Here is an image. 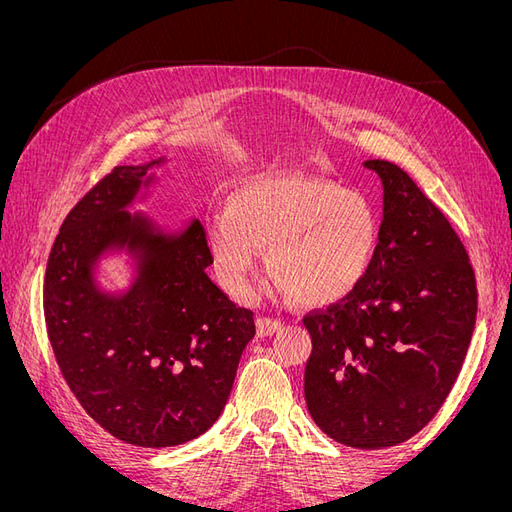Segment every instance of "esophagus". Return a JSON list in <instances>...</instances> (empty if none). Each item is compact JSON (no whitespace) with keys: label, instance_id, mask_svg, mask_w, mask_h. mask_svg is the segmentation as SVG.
Masks as SVG:
<instances>
[{"label":"esophagus","instance_id":"obj_1","mask_svg":"<svg viewBox=\"0 0 512 512\" xmlns=\"http://www.w3.org/2000/svg\"><path fill=\"white\" fill-rule=\"evenodd\" d=\"M282 327H284L282 320H277V318H269V316L256 318V333H258V337L273 335V333L280 331Z\"/></svg>","mask_w":512,"mask_h":512}]
</instances>
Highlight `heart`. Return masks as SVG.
I'll list each match as a JSON object with an SVG mask.
<instances>
[{
    "label": "heart",
    "mask_w": 512,
    "mask_h": 512,
    "mask_svg": "<svg viewBox=\"0 0 512 512\" xmlns=\"http://www.w3.org/2000/svg\"><path fill=\"white\" fill-rule=\"evenodd\" d=\"M378 241L380 218L363 194L303 173L241 179L226 211L205 220L213 271L235 299L250 297L267 247L277 290L312 307L342 301L365 280Z\"/></svg>",
    "instance_id": "heart-1"
}]
</instances>
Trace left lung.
<instances>
[{
	"instance_id": "1",
	"label": "left lung",
	"mask_w": 512,
	"mask_h": 512,
	"mask_svg": "<svg viewBox=\"0 0 512 512\" xmlns=\"http://www.w3.org/2000/svg\"><path fill=\"white\" fill-rule=\"evenodd\" d=\"M384 188L378 250L346 299L303 316L305 401L335 442L410 440L451 393L476 322V277L444 213L397 164L367 160Z\"/></svg>"
}]
</instances>
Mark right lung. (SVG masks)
Here are the masks:
<instances>
[{"label":"right lung","mask_w":512,"mask_h":512,"mask_svg":"<svg viewBox=\"0 0 512 512\" xmlns=\"http://www.w3.org/2000/svg\"><path fill=\"white\" fill-rule=\"evenodd\" d=\"M115 166L66 215L44 275V320L61 376L111 436L143 448L190 442L222 414L254 312L211 282L205 228L160 232L130 215L147 170ZM126 246L139 258L133 288L97 290L93 265Z\"/></svg>","instance_id":"right-lung-1"}]
</instances>
